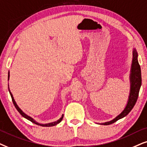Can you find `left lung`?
<instances>
[{
  "label": "left lung",
  "mask_w": 147,
  "mask_h": 147,
  "mask_svg": "<svg viewBox=\"0 0 147 147\" xmlns=\"http://www.w3.org/2000/svg\"><path fill=\"white\" fill-rule=\"evenodd\" d=\"M138 54L136 50L134 48L132 52V66H131V70L130 75V95H129L128 103L126 107L124 110L121 112L118 116H117L112 120L109 122L102 123L101 124L103 125H109L116 122L120 119H122L124 117L126 116L130 113L134 107L135 103L137 101L138 93H139L140 88L142 84V78H141V70H140V66L138 62Z\"/></svg>",
  "instance_id": "8db88e82"
}]
</instances>
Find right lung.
<instances>
[{"label":"right lung","instance_id":"1","mask_svg":"<svg viewBox=\"0 0 147 147\" xmlns=\"http://www.w3.org/2000/svg\"><path fill=\"white\" fill-rule=\"evenodd\" d=\"M9 77H10V75H9V73H8V80H9ZM8 86H9V85H8ZM9 93H10V95H11V98H12V101H13V104H14L15 107H16V109H17V111H18L20 113V114L21 115V116H22L23 117V118H25L27 119V120H29V121H31V122L34 123V124H37V125H40V126H45V127L54 126H56V125H57L58 124H59V123L62 121V118H63V116H64V115H62L61 118H60L59 119V120H58L57 121H56V122H53L48 123V124H40V123H38V122H36V121H35V120H34V119H33L32 118H31V117L29 116H27V114H25V113L24 112H23V111L22 110H21V109L20 108H19V106H18V105H17V104L16 103V102H15V101L14 98H13V96L12 93H11V91H10V89H9Z\"/></svg>","mask_w":147,"mask_h":147}]
</instances>
